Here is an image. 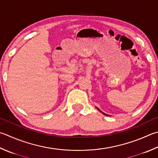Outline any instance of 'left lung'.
<instances>
[{
  "label": "left lung",
  "instance_id": "1",
  "mask_svg": "<svg viewBox=\"0 0 158 158\" xmlns=\"http://www.w3.org/2000/svg\"><path fill=\"white\" fill-rule=\"evenodd\" d=\"M96 108H97V109H98V111H100V112H101V113H102V111H100V109H98V107H96ZM102 114H104V115H106V116H108V115H106V114H104V113H102Z\"/></svg>",
  "mask_w": 158,
  "mask_h": 158
}]
</instances>
